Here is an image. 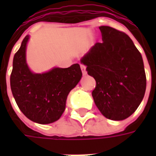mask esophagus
<instances>
[{
  "instance_id": "esophagus-1",
  "label": "esophagus",
  "mask_w": 156,
  "mask_h": 156,
  "mask_svg": "<svg viewBox=\"0 0 156 156\" xmlns=\"http://www.w3.org/2000/svg\"><path fill=\"white\" fill-rule=\"evenodd\" d=\"M80 67H81V70L82 73H83V75H87V71H86V67L85 65L83 64H80Z\"/></svg>"
}]
</instances>
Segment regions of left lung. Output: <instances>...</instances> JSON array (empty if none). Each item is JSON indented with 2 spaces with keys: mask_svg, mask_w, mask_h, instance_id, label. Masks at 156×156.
<instances>
[{
  "mask_svg": "<svg viewBox=\"0 0 156 156\" xmlns=\"http://www.w3.org/2000/svg\"><path fill=\"white\" fill-rule=\"evenodd\" d=\"M99 29L103 41L95 43L81 62L96 81L92 96L99 111L107 119L123 120L137 109L144 98V62L127 34L108 26Z\"/></svg>",
  "mask_w": 156,
  "mask_h": 156,
  "instance_id": "obj_1",
  "label": "left lung"
}]
</instances>
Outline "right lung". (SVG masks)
Wrapping results in <instances>:
<instances>
[{
    "label": "right lung",
    "mask_w": 156,
    "mask_h": 156,
    "mask_svg": "<svg viewBox=\"0 0 156 156\" xmlns=\"http://www.w3.org/2000/svg\"><path fill=\"white\" fill-rule=\"evenodd\" d=\"M29 36L23 39L13 58L11 89L26 117L41 124L53 123L64 112L69 92L82 78L78 63L67 68H53L43 73H32L26 60Z\"/></svg>",
    "instance_id": "1"
}]
</instances>
